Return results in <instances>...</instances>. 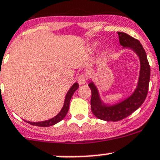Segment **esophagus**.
I'll list each match as a JSON object with an SVG mask.
<instances>
[{
    "label": "esophagus",
    "mask_w": 160,
    "mask_h": 160,
    "mask_svg": "<svg viewBox=\"0 0 160 160\" xmlns=\"http://www.w3.org/2000/svg\"><path fill=\"white\" fill-rule=\"evenodd\" d=\"M77 80H78L79 84H84L86 83V82L88 81V77H87L86 74L84 73H80V75L77 77Z\"/></svg>",
    "instance_id": "esophagus-1"
}]
</instances>
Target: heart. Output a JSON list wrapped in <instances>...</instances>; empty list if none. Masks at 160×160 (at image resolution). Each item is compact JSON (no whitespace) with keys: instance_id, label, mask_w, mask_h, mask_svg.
I'll return each instance as SVG.
<instances>
[{"instance_id":"b5f03b06","label":"heart","mask_w":160,"mask_h":160,"mask_svg":"<svg viewBox=\"0 0 160 160\" xmlns=\"http://www.w3.org/2000/svg\"><path fill=\"white\" fill-rule=\"evenodd\" d=\"M95 46H97V45H96V44H95Z\"/></svg>"}]
</instances>
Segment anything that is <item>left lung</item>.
Segmentation results:
<instances>
[{
    "label": "left lung",
    "mask_w": 160,
    "mask_h": 160,
    "mask_svg": "<svg viewBox=\"0 0 160 160\" xmlns=\"http://www.w3.org/2000/svg\"><path fill=\"white\" fill-rule=\"evenodd\" d=\"M120 44L124 47H129L138 54L141 64L138 87L133 94L128 99L114 106L108 107L103 104L98 95V91L93 83L88 84L91 90L90 105L93 114L98 118L107 122H118L125 118L136 111L142 104L148 93L150 79V66L146 53L138 40L124 32H118Z\"/></svg>",
    "instance_id": "1"
}]
</instances>
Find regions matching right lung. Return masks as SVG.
<instances>
[{
  "label": "right lung",
  "instance_id": "obj_1",
  "mask_svg": "<svg viewBox=\"0 0 160 160\" xmlns=\"http://www.w3.org/2000/svg\"><path fill=\"white\" fill-rule=\"evenodd\" d=\"M79 88V85L77 83H75L72 86V88H70V90L68 91L67 94L66 95V99L65 102H64V105L62 107V110L60 112L54 117L53 118L49 119V120L45 121V122H27L28 124L32 125H35V126H39V127H49L51 125H55V124L58 123V122H60L61 120L64 118V117L66 116V114H67L69 110V107H70V101L71 98H72V94H73L74 92L77 90V88Z\"/></svg>",
  "mask_w": 160,
  "mask_h": 160
}]
</instances>
